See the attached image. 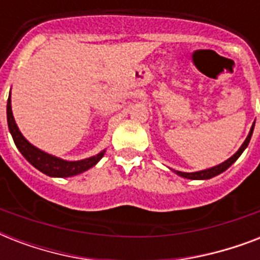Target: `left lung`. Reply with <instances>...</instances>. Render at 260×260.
I'll return each mask as SVG.
<instances>
[{"mask_svg":"<svg viewBox=\"0 0 260 260\" xmlns=\"http://www.w3.org/2000/svg\"><path fill=\"white\" fill-rule=\"evenodd\" d=\"M254 125L255 124H252V126H251V129H250V134H248L247 139L242 144V147L238 150V152L232 155L230 159H226L225 162L220 163V165H217V166L210 167V169H206V170L196 171V173H182V171H177V170H173V171L177 174V175H179V177L187 178V179H210V178L216 177V175H218V174L224 173L228 167L232 166V163H235L236 160H238L239 156L243 154V151L247 148V146H248V143H250L251 140V136H252V132H254Z\"/></svg>","mask_w":260,"mask_h":260,"instance_id":"left-lung-1","label":"left lung"}]
</instances>
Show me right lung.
Wrapping results in <instances>:
<instances>
[{"mask_svg": "<svg viewBox=\"0 0 260 260\" xmlns=\"http://www.w3.org/2000/svg\"><path fill=\"white\" fill-rule=\"evenodd\" d=\"M6 117H8V126H9L10 135H12L14 144L18 148V151L21 152L22 156L32 166L36 167L39 171H42L43 174H46L48 177H74L77 174L83 173V171L89 170L93 166H95L105 154V150H104L95 156H91V158L70 162V160L56 158L54 155L47 154L44 151L36 148L22 136V134L18 129L17 124L14 121L13 113H12V105H10V95L8 98V105H6Z\"/></svg>", "mask_w": 260, "mask_h": 260, "instance_id": "obj_1", "label": "right lung"}]
</instances>
